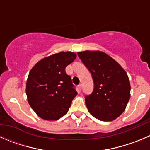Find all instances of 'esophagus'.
<instances>
[{
	"instance_id": "34e87169",
	"label": "esophagus",
	"mask_w": 150,
	"mask_h": 150,
	"mask_svg": "<svg viewBox=\"0 0 150 150\" xmlns=\"http://www.w3.org/2000/svg\"><path fill=\"white\" fill-rule=\"evenodd\" d=\"M81 84H79V85L78 86V91H81Z\"/></svg>"
}]
</instances>
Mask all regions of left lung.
Wrapping results in <instances>:
<instances>
[{
  "mask_svg": "<svg viewBox=\"0 0 150 150\" xmlns=\"http://www.w3.org/2000/svg\"><path fill=\"white\" fill-rule=\"evenodd\" d=\"M91 73L94 89L85 97L88 112L101 121H113L125 111L130 97L128 76L118 62L99 50L78 52Z\"/></svg>",
  "mask_w": 150,
  "mask_h": 150,
  "instance_id": "1",
  "label": "left lung"
}]
</instances>
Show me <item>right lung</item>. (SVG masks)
Segmentation results:
<instances>
[{
    "mask_svg": "<svg viewBox=\"0 0 150 150\" xmlns=\"http://www.w3.org/2000/svg\"><path fill=\"white\" fill-rule=\"evenodd\" d=\"M73 52H59L44 58L33 66L26 83L28 102L45 120L64 116L78 92L65 68L76 59Z\"/></svg>",
    "mask_w": 150,
    "mask_h": 150,
    "instance_id": "obj_1",
    "label": "right lung"
}]
</instances>
